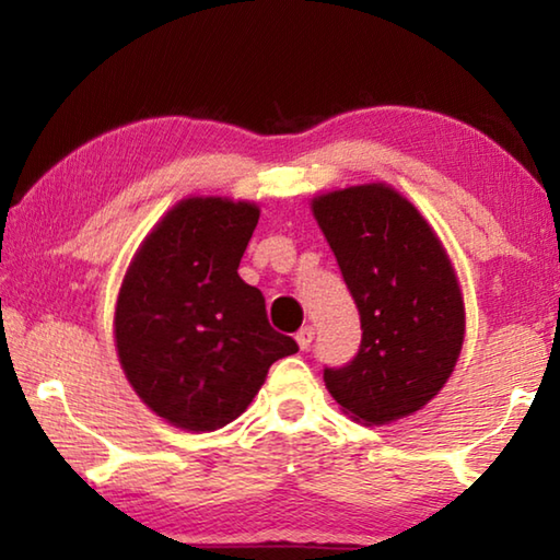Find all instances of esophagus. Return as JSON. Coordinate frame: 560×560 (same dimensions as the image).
<instances>
[{
	"mask_svg": "<svg viewBox=\"0 0 560 560\" xmlns=\"http://www.w3.org/2000/svg\"><path fill=\"white\" fill-rule=\"evenodd\" d=\"M311 340H314V328L311 326H303L299 334H296V343L301 350H306L311 346Z\"/></svg>",
	"mask_w": 560,
	"mask_h": 560,
	"instance_id": "esophagus-1",
	"label": "esophagus"
}]
</instances>
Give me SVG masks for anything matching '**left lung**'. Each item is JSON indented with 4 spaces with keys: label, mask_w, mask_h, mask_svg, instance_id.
Masks as SVG:
<instances>
[{
    "label": "left lung",
    "mask_w": 560,
    "mask_h": 560,
    "mask_svg": "<svg viewBox=\"0 0 560 560\" xmlns=\"http://www.w3.org/2000/svg\"><path fill=\"white\" fill-rule=\"evenodd\" d=\"M311 212L363 328L358 355L324 371L328 393L363 424L422 410L450 381L464 343L462 289L438 232L385 183L318 195Z\"/></svg>",
    "instance_id": "1"
}]
</instances>
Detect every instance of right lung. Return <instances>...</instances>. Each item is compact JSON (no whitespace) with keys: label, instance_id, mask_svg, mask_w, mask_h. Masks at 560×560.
I'll list each match as a JSON object with an SVG mask.
<instances>
[{"label":"right lung","instance_id":"1","mask_svg":"<svg viewBox=\"0 0 560 560\" xmlns=\"http://www.w3.org/2000/svg\"><path fill=\"white\" fill-rule=\"evenodd\" d=\"M259 207L185 197L167 210L122 277L113 336L136 395L165 422L214 432L236 420L296 340L277 334L240 261Z\"/></svg>","mask_w":560,"mask_h":560}]
</instances>
